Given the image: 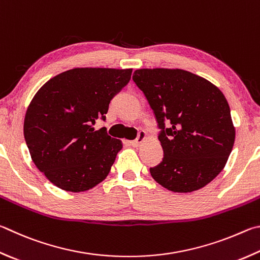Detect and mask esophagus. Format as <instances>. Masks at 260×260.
I'll list each match as a JSON object with an SVG mask.
<instances>
[{
	"label": "esophagus",
	"instance_id": "34e87169",
	"mask_svg": "<svg viewBox=\"0 0 260 260\" xmlns=\"http://www.w3.org/2000/svg\"><path fill=\"white\" fill-rule=\"evenodd\" d=\"M146 140V134H145V132H143V131H140L139 132V136H138V139L136 140H134V141H131V145H133V146H135V148H138V146H140L141 144H142L144 141Z\"/></svg>",
	"mask_w": 260,
	"mask_h": 260
}]
</instances>
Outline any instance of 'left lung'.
<instances>
[{
	"label": "left lung",
	"instance_id": "1",
	"mask_svg": "<svg viewBox=\"0 0 260 260\" xmlns=\"http://www.w3.org/2000/svg\"><path fill=\"white\" fill-rule=\"evenodd\" d=\"M133 81L161 128L164 159L150 168L151 176L173 192L206 186L224 169L235 140L224 94L206 78L183 69H138Z\"/></svg>",
	"mask_w": 260,
	"mask_h": 260
}]
</instances>
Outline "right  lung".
<instances>
[{"instance_id":"right-lung-1","label":"right lung","mask_w":260,"mask_h":260,"mask_svg":"<svg viewBox=\"0 0 260 260\" xmlns=\"http://www.w3.org/2000/svg\"><path fill=\"white\" fill-rule=\"evenodd\" d=\"M133 69L74 68L46 82L32 98L23 135L39 171L61 190L84 192L109 174L122 148L94 125Z\"/></svg>"}]
</instances>
